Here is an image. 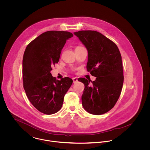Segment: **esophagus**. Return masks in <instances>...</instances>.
I'll list each match as a JSON object with an SVG mask.
<instances>
[{
  "label": "esophagus",
  "instance_id": "esophagus-1",
  "mask_svg": "<svg viewBox=\"0 0 150 150\" xmlns=\"http://www.w3.org/2000/svg\"><path fill=\"white\" fill-rule=\"evenodd\" d=\"M73 83H76V82L78 81V80H77V79L76 77H74V78L73 79Z\"/></svg>",
  "mask_w": 150,
  "mask_h": 150
}]
</instances>
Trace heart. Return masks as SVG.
<instances>
[{
    "mask_svg": "<svg viewBox=\"0 0 150 150\" xmlns=\"http://www.w3.org/2000/svg\"><path fill=\"white\" fill-rule=\"evenodd\" d=\"M81 47V46H78V47Z\"/></svg>",
    "mask_w": 150,
    "mask_h": 150,
    "instance_id": "heart-1",
    "label": "heart"
}]
</instances>
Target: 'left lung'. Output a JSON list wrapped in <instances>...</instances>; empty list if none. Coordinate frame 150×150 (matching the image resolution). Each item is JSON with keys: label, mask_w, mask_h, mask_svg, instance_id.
<instances>
[{"label": "left lung", "mask_w": 150, "mask_h": 150, "mask_svg": "<svg viewBox=\"0 0 150 150\" xmlns=\"http://www.w3.org/2000/svg\"><path fill=\"white\" fill-rule=\"evenodd\" d=\"M74 34L86 46L87 71L96 77L93 81L78 79L85 85L83 106L92 114H103L115 106L122 91L124 77L121 53L115 43L98 32L80 30Z\"/></svg>", "instance_id": "left-lung-1"}]
</instances>
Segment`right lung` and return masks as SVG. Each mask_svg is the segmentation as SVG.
I'll use <instances>...</instances> for the list:
<instances>
[{
  "label": "right lung",
  "instance_id": "add662e5",
  "mask_svg": "<svg viewBox=\"0 0 150 150\" xmlns=\"http://www.w3.org/2000/svg\"><path fill=\"white\" fill-rule=\"evenodd\" d=\"M73 36L69 32L47 31L29 43L24 52L23 88L32 105L45 114L60 110L64 95L73 83L69 77L58 80L50 73L52 66L59 62L66 40Z\"/></svg>",
  "mask_w": 150,
  "mask_h": 150
}]
</instances>
